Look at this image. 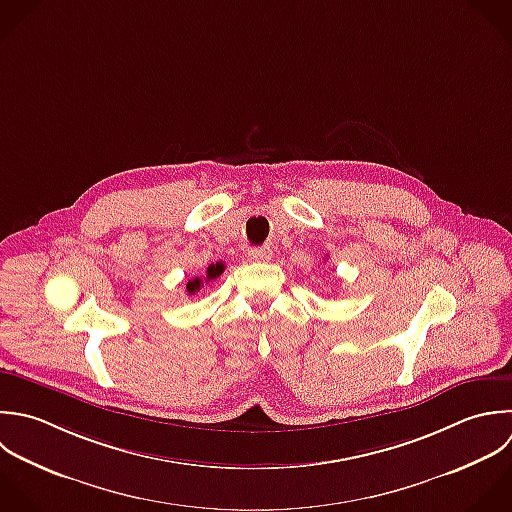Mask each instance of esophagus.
<instances>
[{"label":"esophagus","instance_id":"obj_1","mask_svg":"<svg viewBox=\"0 0 512 512\" xmlns=\"http://www.w3.org/2000/svg\"><path fill=\"white\" fill-rule=\"evenodd\" d=\"M271 255H273V251L269 247H253L247 251L249 261H269Z\"/></svg>","mask_w":512,"mask_h":512}]
</instances>
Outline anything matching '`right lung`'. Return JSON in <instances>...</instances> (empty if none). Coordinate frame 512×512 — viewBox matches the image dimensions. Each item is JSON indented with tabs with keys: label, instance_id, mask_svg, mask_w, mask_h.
I'll list each match as a JSON object with an SVG mask.
<instances>
[{
	"label": "right lung",
	"instance_id": "add662e5",
	"mask_svg": "<svg viewBox=\"0 0 512 512\" xmlns=\"http://www.w3.org/2000/svg\"><path fill=\"white\" fill-rule=\"evenodd\" d=\"M225 271V265L219 261V263H213V265H209L207 267V275L201 279V277H195L193 281H189L187 283V293L189 295H195L197 291H201V287H203V283H207V281H213V279H217L221 273Z\"/></svg>",
	"mask_w": 512,
	"mask_h": 512
}]
</instances>
